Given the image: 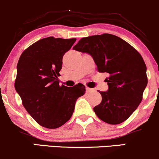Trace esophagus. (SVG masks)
I'll return each mask as SVG.
<instances>
[{
  "label": "esophagus",
  "instance_id": "1",
  "mask_svg": "<svg viewBox=\"0 0 159 159\" xmlns=\"http://www.w3.org/2000/svg\"><path fill=\"white\" fill-rule=\"evenodd\" d=\"M93 89L88 88V87L86 88V92H87V93H90V92H93Z\"/></svg>",
  "mask_w": 159,
  "mask_h": 159
}]
</instances>
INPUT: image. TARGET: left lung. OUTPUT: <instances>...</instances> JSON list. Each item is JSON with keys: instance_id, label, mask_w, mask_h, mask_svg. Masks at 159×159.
Masks as SVG:
<instances>
[{"instance_id": "8db88e82", "label": "left lung", "mask_w": 159, "mask_h": 159, "mask_svg": "<svg viewBox=\"0 0 159 159\" xmlns=\"http://www.w3.org/2000/svg\"><path fill=\"white\" fill-rule=\"evenodd\" d=\"M73 50L90 54L99 72L109 74V90L99 91L102 101L93 108L96 115L110 125L126 121L142 101L148 83L146 66L139 52L111 34L82 38Z\"/></svg>"}]
</instances>
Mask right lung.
Segmentation results:
<instances>
[{
  "mask_svg": "<svg viewBox=\"0 0 159 159\" xmlns=\"http://www.w3.org/2000/svg\"><path fill=\"white\" fill-rule=\"evenodd\" d=\"M75 41L43 38L25 49L18 61L16 90L28 113L46 128H58L69 121L76 100L85 93L82 84L60 86L57 78L62 57Z\"/></svg>",
  "mask_w": 159,
  "mask_h": 159,
  "instance_id": "right-lung-1",
  "label": "right lung"
}]
</instances>
